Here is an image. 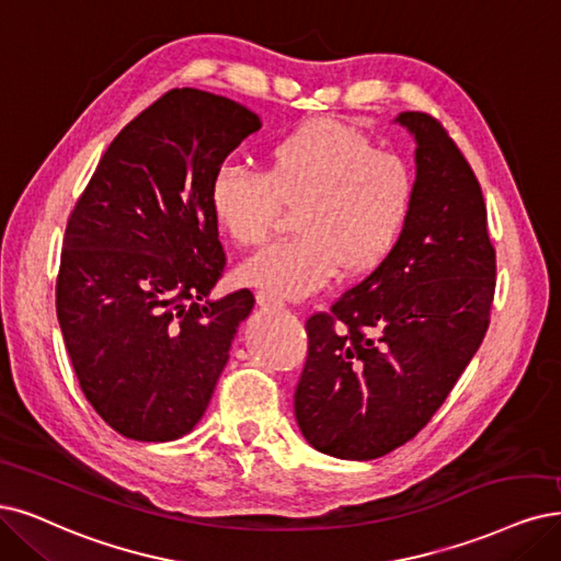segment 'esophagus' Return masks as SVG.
I'll use <instances>...</instances> for the list:
<instances>
[{
    "label": "esophagus",
    "instance_id": "34e87169",
    "mask_svg": "<svg viewBox=\"0 0 561 561\" xmlns=\"http://www.w3.org/2000/svg\"><path fill=\"white\" fill-rule=\"evenodd\" d=\"M256 302L263 309H273V312H279V309H284V300L277 298L275 294H270V291H259L256 294Z\"/></svg>",
    "mask_w": 561,
    "mask_h": 561
}]
</instances>
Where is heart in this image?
I'll return each instance as SVG.
<instances>
[{"label": "heart", "instance_id": "1", "mask_svg": "<svg viewBox=\"0 0 561 561\" xmlns=\"http://www.w3.org/2000/svg\"><path fill=\"white\" fill-rule=\"evenodd\" d=\"M416 198L411 163L377 150L360 131L314 119L265 150V169L226 163L210 184L217 224L240 247H261L282 226V205L298 207V236L240 267V282L284 298L317 294L337 273L375 270L398 244Z\"/></svg>", "mask_w": 561, "mask_h": 561}]
</instances>
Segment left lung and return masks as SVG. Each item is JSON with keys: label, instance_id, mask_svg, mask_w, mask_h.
<instances>
[{"label": "left lung", "instance_id": "left-lung-1", "mask_svg": "<svg viewBox=\"0 0 561 561\" xmlns=\"http://www.w3.org/2000/svg\"><path fill=\"white\" fill-rule=\"evenodd\" d=\"M398 122L416 138V198L392 252L307 319L294 409L305 439L342 460H375L411 442L479 351L496 256L481 184L444 124Z\"/></svg>", "mask_w": 561, "mask_h": 561}]
</instances>
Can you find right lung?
Here are the masks:
<instances>
[{"label": "right lung", "instance_id": "right-lung-1", "mask_svg": "<svg viewBox=\"0 0 561 561\" xmlns=\"http://www.w3.org/2000/svg\"><path fill=\"white\" fill-rule=\"evenodd\" d=\"M259 129L231 99L165 92L113 138L73 205L57 319L82 392L122 437L192 432L252 312L249 288L207 300L226 267L210 184Z\"/></svg>", "mask_w": 561, "mask_h": 561}]
</instances>
